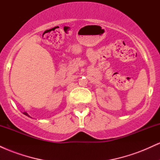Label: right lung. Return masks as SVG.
Here are the masks:
<instances>
[{"label": "right lung", "mask_w": 160, "mask_h": 160, "mask_svg": "<svg viewBox=\"0 0 160 160\" xmlns=\"http://www.w3.org/2000/svg\"><path fill=\"white\" fill-rule=\"evenodd\" d=\"M24 113V114H25V115H26V116H28V117H30V116H29L28 114V113H26V112H25V113Z\"/></svg>", "instance_id": "obj_1"}]
</instances>
